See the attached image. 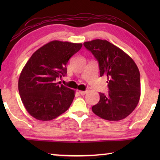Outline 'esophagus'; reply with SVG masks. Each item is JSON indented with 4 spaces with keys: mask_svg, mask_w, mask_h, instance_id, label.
<instances>
[{
    "mask_svg": "<svg viewBox=\"0 0 160 160\" xmlns=\"http://www.w3.org/2000/svg\"><path fill=\"white\" fill-rule=\"evenodd\" d=\"M78 93H79L80 95H84V94H86V91H78Z\"/></svg>",
    "mask_w": 160,
    "mask_h": 160,
    "instance_id": "1",
    "label": "esophagus"
}]
</instances>
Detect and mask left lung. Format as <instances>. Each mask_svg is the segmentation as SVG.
I'll return each instance as SVG.
<instances>
[{"label": "left lung", "mask_w": 160, "mask_h": 160, "mask_svg": "<svg viewBox=\"0 0 160 160\" xmlns=\"http://www.w3.org/2000/svg\"><path fill=\"white\" fill-rule=\"evenodd\" d=\"M99 63L100 76L107 77L109 94L99 93V102L92 107L94 113L108 121L126 118L138 104L140 72L134 61L112 43L94 39L84 43Z\"/></svg>", "instance_id": "1"}]
</instances>
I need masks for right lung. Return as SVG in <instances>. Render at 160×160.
Segmentation results:
<instances>
[{
	"instance_id": "obj_1",
	"label": "right lung",
	"mask_w": 160,
	"mask_h": 160,
	"mask_svg": "<svg viewBox=\"0 0 160 160\" xmlns=\"http://www.w3.org/2000/svg\"><path fill=\"white\" fill-rule=\"evenodd\" d=\"M82 46L81 43L50 42L35 51L22 70L19 93L26 110L37 120L57 118L72 104L75 91L56 82V79L66 76L68 62Z\"/></svg>"
}]
</instances>
